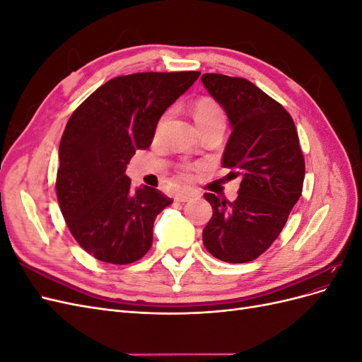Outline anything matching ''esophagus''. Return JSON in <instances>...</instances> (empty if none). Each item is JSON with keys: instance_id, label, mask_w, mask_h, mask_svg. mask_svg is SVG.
Returning <instances> with one entry per match:
<instances>
[{"instance_id": "1", "label": "esophagus", "mask_w": 362, "mask_h": 362, "mask_svg": "<svg viewBox=\"0 0 362 362\" xmlns=\"http://www.w3.org/2000/svg\"><path fill=\"white\" fill-rule=\"evenodd\" d=\"M194 196H196V193H193V192H180V193L175 194V201H177V202H187V201L193 199Z\"/></svg>"}]
</instances>
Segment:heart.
Wrapping results in <instances>:
<instances>
[{
  "label": "heart",
  "instance_id": "1",
  "mask_svg": "<svg viewBox=\"0 0 362 362\" xmlns=\"http://www.w3.org/2000/svg\"><path fill=\"white\" fill-rule=\"evenodd\" d=\"M170 117V113L166 112L163 113L158 119L157 127H156V136H161L164 128H166L168 120ZM193 117H194V122L199 128L205 127V125H210V124H216V122H225V115L223 110L221 108L214 100L211 98H199L198 101L193 104ZM199 164L198 163H181L180 164V173L181 177L185 180H190L194 172L199 170Z\"/></svg>",
  "mask_w": 362,
  "mask_h": 362
}]
</instances>
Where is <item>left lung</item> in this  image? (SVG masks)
I'll return each mask as SVG.
<instances>
[{
	"mask_svg": "<svg viewBox=\"0 0 362 362\" xmlns=\"http://www.w3.org/2000/svg\"><path fill=\"white\" fill-rule=\"evenodd\" d=\"M202 83L233 128L223 168L229 178L242 177L234 202L204 194L213 216L202 240L217 259L240 264L266 252L286 226L302 194L305 160L291 116L254 83L222 74H204Z\"/></svg>",
	"mask_w": 362,
	"mask_h": 362,
	"instance_id": "left-lung-1",
	"label": "left lung"
}]
</instances>
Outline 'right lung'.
<instances>
[{"mask_svg": "<svg viewBox=\"0 0 362 362\" xmlns=\"http://www.w3.org/2000/svg\"><path fill=\"white\" fill-rule=\"evenodd\" d=\"M201 72H140L107 81L69 117L59 148L56 192L71 234L87 254L129 264L152 245L156 217L172 199L131 190L127 164L151 146L160 116Z\"/></svg>", "mask_w": 362, "mask_h": 362, "instance_id": "right-lung-1", "label": "right lung"}]
</instances>
